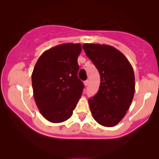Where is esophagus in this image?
I'll return each instance as SVG.
<instances>
[{
  "mask_svg": "<svg viewBox=\"0 0 159 159\" xmlns=\"http://www.w3.org/2000/svg\"><path fill=\"white\" fill-rule=\"evenodd\" d=\"M89 80H86V81H84V85L85 86H88V84H89Z\"/></svg>",
  "mask_w": 159,
  "mask_h": 159,
  "instance_id": "1",
  "label": "esophagus"
}]
</instances>
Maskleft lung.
<instances>
[{
	"label": "left lung",
	"mask_w": 159,
	"mask_h": 159,
	"mask_svg": "<svg viewBox=\"0 0 159 159\" xmlns=\"http://www.w3.org/2000/svg\"><path fill=\"white\" fill-rule=\"evenodd\" d=\"M83 49L100 74L97 94L89 99L94 119L105 127H113L129 109L135 90L132 66L125 56L106 44H84Z\"/></svg>",
	"instance_id": "1"
}]
</instances>
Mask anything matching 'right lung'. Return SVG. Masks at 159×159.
Instances as JSON below:
<instances>
[{"mask_svg":"<svg viewBox=\"0 0 159 159\" xmlns=\"http://www.w3.org/2000/svg\"><path fill=\"white\" fill-rule=\"evenodd\" d=\"M81 44L65 43L44 51L31 75L34 98L42 116L52 123L73 114L84 84L78 78Z\"/></svg>","mask_w":159,"mask_h":159,"instance_id":"right-lung-1","label":"right lung"}]
</instances>
